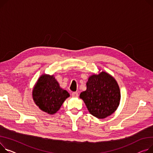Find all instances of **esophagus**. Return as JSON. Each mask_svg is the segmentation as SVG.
Wrapping results in <instances>:
<instances>
[{
  "label": "esophagus",
  "mask_w": 153,
  "mask_h": 153,
  "mask_svg": "<svg viewBox=\"0 0 153 153\" xmlns=\"http://www.w3.org/2000/svg\"><path fill=\"white\" fill-rule=\"evenodd\" d=\"M78 96H79V94H78L77 92H73V93H72V97H73L77 98V97H78Z\"/></svg>",
  "instance_id": "obj_1"
}]
</instances>
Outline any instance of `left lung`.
<instances>
[{
    "label": "left lung",
    "mask_w": 153,
    "mask_h": 153,
    "mask_svg": "<svg viewBox=\"0 0 153 153\" xmlns=\"http://www.w3.org/2000/svg\"><path fill=\"white\" fill-rule=\"evenodd\" d=\"M86 85V90L81 92L79 97L89 113L98 119H105L113 114L120 101V88L114 77L101 71L89 76Z\"/></svg>",
    "instance_id": "left-lung-1"
}]
</instances>
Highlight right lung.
Segmentation results:
<instances>
[{
  "mask_svg": "<svg viewBox=\"0 0 153 153\" xmlns=\"http://www.w3.org/2000/svg\"><path fill=\"white\" fill-rule=\"evenodd\" d=\"M70 95L61 88L54 75L43 74L37 79L32 91L35 104L45 113H56Z\"/></svg>",
  "mask_w": 153,
  "mask_h": 153,
  "instance_id": "right-lung-1",
  "label": "right lung"
}]
</instances>
